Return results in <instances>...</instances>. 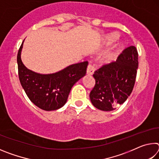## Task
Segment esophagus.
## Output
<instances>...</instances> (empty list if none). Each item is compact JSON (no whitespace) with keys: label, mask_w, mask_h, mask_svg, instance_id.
Wrapping results in <instances>:
<instances>
[{"label":"esophagus","mask_w":159,"mask_h":159,"mask_svg":"<svg viewBox=\"0 0 159 159\" xmlns=\"http://www.w3.org/2000/svg\"><path fill=\"white\" fill-rule=\"evenodd\" d=\"M95 67L93 66L91 64H88V68H87V74H89V75H93L94 74V72H95Z\"/></svg>","instance_id":"1"}]
</instances>
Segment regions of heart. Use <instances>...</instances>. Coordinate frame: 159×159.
Returning a JSON list of instances; mask_svg holds the SVG:
<instances>
[{
	"mask_svg": "<svg viewBox=\"0 0 159 159\" xmlns=\"http://www.w3.org/2000/svg\"><path fill=\"white\" fill-rule=\"evenodd\" d=\"M118 39V35L116 34H109L108 36H107L105 38V40H104V44L106 45H110L114 43L116 41H117ZM120 48H121V45H118V48L116 49V50L114 51V52H113L109 54V55H107L106 57H104L103 58V62L104 63H109L111 62V61H114L116 58L118 52H119V51L120 50Z\"/></svg>",
	"mask_w": 159,
	"mask_h": 159,
	"instance_id": "1",
	"label": "heart"
}]
</instances>
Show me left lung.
Returning a JSON list of instances; mask_svg holds the SVG:
<instances>
[{
  "mask_svg": "<svg viewBox=\"0 0 159 159\" xmlns=\"http://www.w3.org/2000/svg\"><path fill=\"white\" fill-rule=\"evenodd\" d=\"M138 68V50L130 46L123 50L116 61L96 70L93 74L95 85L90 93L93 106L109 111L123 104L133 91Z\"/></svg>",
  "mask_w": 159,
  "mask_h": 159,
  "instance_id": "8db88e82",
  "label": "left lung"
}]
</instances>
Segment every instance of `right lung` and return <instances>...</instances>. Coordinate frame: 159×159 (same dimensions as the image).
<instances>
[{"label":"right lung","instance_id":"right-lung-1","mask_svg":"<svg viewBox=\"0 0 159 159\" xmlns=\"http://www.w3.org/2000/svg\"><path fill=\"white\" fill-rule=\"evenodd\" d=\"M23 43L17 53L19 79L26 95L35 105L45 111H54L62 107L67 101L71 88L86 74L87 61L72 64L50 74L32 71L21 60Z\"/></svg>","mask_w":159,"mask_h":159}]
</instances>
